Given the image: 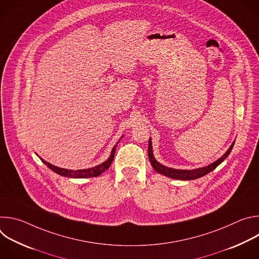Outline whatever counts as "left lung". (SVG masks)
<instances>
[{"mask_svg":"<svg viewBox=\"0 0 259 259\" xmlns=\"http://www.w3.org/2000/svg\"><path fill=\"white\" fill-rule=\"evenodd\" d=\"M235 141L232 143V145L229 147V150L226 152V154H224L223 157H220L218 160H216L215 162H213L212 164L205 166V167H201V168H197V169H193V170H182V169H174V168H169L167 166L162 165L161 163H159L153 154V145H152V139L150 138L149 140V149H147V155H149V159L150 162L153 166V168L160 174L165 175L169 178H173V179H178V180H193V179H197L200 178L208 173H210L211 171H213L219 164L223 163L228 156L231 154L233 147H234Z\"/></svg>","mask_w":259,"mask_h":259,"instance_id":"8db88e82","label":"left lung"}]
</instances>
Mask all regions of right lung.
<instances>
[{
  "label": "right lung",
  "mask_w": 259,
  "mask_h": 259,
  "mask_svg": "<svg viewBox=\"0 0 259 259\" xmlns=\"http://www.w3.org/2000/svg\"><path fill=\"white\" fill-rule=\"evenodd\" d=\"M123 137V136H122ZM120 142V140L116 143V145L113 147L112 153H110L108 159L106 161H104L103 163H101L100 165H97L95 167L92 168H88V169H80V170H70V169H64V168H60L57 166H54L48 162H46L45 160H43L41 157H39L41 159V161L48 167L50 168L52 171H54L55 173L64 176V177H68V178H89V177H96L99 176L102 172H104L105 170H107L112 164L114 157H115V153H116V147L118 145V143Z\"/></svg>",
  "instance_id": "obj_1"
}]
</instances>
